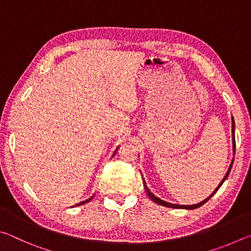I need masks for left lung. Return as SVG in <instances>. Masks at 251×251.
<instances>
[{
	"instance_id": "left-lung-1",
	"label": "left lung",
	"mask_w": 251,
	"mask_h": 251,
	"mask_svg": "<svg viewBox=\"0 0 251 251\" xmlns=\"http://www.w3.org/2000/svg\"><path fill=\"white\" fill-rule=\"evenodd\" d=\"M231 131H232V147H233V155H235V151H236V142H235V121H233V117L231 118ZM232 164H233V159H232V161H231V164H230V166H229V168H228V172L226 173V175H225V177L223 178V180L220 181V184L218 185V187L217 188H216L214 192H212V194L210 195L209 197H207L205 201H201V202H198V203H196V205H177V203H171V202H167V201H161L160 198H158V197H156L154 194H152L150 189H148V187H147V185H146V181H145V179H144L143 178V184H144V188H145V190H146V193H147V195H148V197H150L152 201L154 202H156V203H158V205H161V206H165V207H169V208H177V209H196V208H198V207H201V206H202L203 203L205 202H207L208 201H209V199L214 196V195L217 193V190L220 188V186H222L223 184H224V181L227 179V177H228V175H229V173H230V169H231V167H232Z\"/></svg>"
}]
</instances>
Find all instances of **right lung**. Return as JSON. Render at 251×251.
I'll list each match as a JSON object with an SVG mask.
<instances>
[{
	"instance_id": "right-lung-1",
	"label": "right lung",
	"mask_w": 251,
	"mask_h": 251,
	"mask_svg": "<svg viewBox=\"0 0 251 251\" xmlns=\"http://www.w3.org/2000/svg\"><path fill=\"white\" fill-rule=\"evenodd\" d=\"M115 152H116V151H115ZM92 198H93V197H91L90 199H87V201H82V202H79V203H77V206H79V205H83V203H85V202H87V201H90Z\"/></svg>"
}]
</instances>
